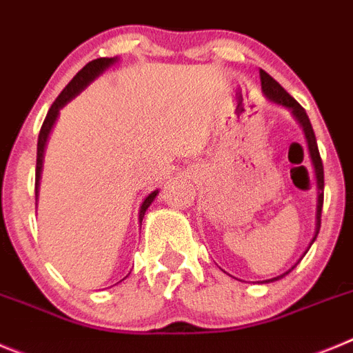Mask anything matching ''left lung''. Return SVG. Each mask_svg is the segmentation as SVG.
Returning a JSON list of instances; mask_svg holds the SVG:
<instances>
[{
  "mask_svg": "<svg viewBox=\"0 0 353 353\" xmlns=\"http://www.w3.org/2000/svg\"><path fill=\"white\" fill-rule=\"evenodd\" d=\"M260 81H262L263 93L268 94L272 101L279 103V105H285V107H288V109H292V112H294V116L299 119V123L303 125V128H304V133H306L307 145H310V153H311V160H313V163H315V172H316V179H319V188H320L319 214H316V220H319L316 221V234H319L320 216H322V205H323V163H322V158H320V153H319V145H316L315 132H313V128H311L310 117H307L306 110L303 109V105H301L299 101L295 100L294 97H290V94H288L287 91H285L283 88L279 85V82H276L274 79L268 74V72L260 70ZM316 234H315V237H313V241L316 239ZM313 241H311V243H313ZM288 272H285V274H288ZM285 274L278 276V278L269 279V281H274V279L283 278Z\"/></svg>",
  "mask_w": 353,
  "mask_h": 353,
  "instance_id": "obj_1",
  "label": "left lung"
}]
</instances>
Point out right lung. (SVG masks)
Listing matches in <instances>:
<instances>
[{
	"mask_svg": "<svg viewBox=\"0 0 353 353\" xmlns=\"http://www.w3.org/2000/svg\"><path fill=\"white\" fill-rule=\"evenodd\" d=\"M114 63V58H98V59H93V61H90L88 65L84 66V68L79 72L77 75H75L72 81L68 82V85H66L65 90L59 93V97L54 100V103L50 105L49 112H47L46 119H43V125L42 128H40V133H38V145H37V174H34V192H38V179H40V169H42V158H43V148H46V142H47V135H49L50 128H52L54 121H56V117H58V112L59 109H61L63 105H65L66 101H70L72 98L75 97V94L79 93V91H82L85 88V85L90 84L91 81H93L97 75H100L103 70L107 68L109 65H112ZM158 192H153L151 195L145 196L144 204H142L141 208V221L142 218H144V212L145 209L151 205V202L154 200V196H157Z\"/></svg>",
	"mask_w": 353,
	"mask_h": 353,
	"instance_id": "right-lung-1",
	"label": "right lung"
}]
</instances>
